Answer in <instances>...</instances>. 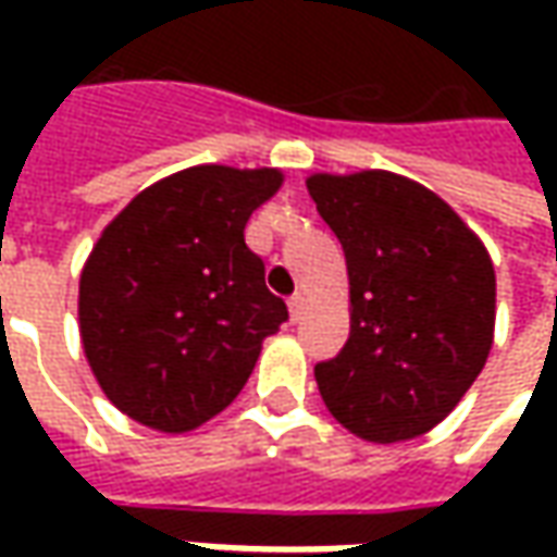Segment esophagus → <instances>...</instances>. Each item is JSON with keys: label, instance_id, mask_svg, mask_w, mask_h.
<instances>
[{"label": "esophagus", "instance_id": "obj_1", "mask_svg": "<svg viewBox=\"0 0 557 557\" xmlns=\"http://www.w3.org/2000/svg\"><path fill=\"white\" fill-rule=\"evenodd\" d=\"M304 310H307V297H304V294H294L288 300L290 322H300V319H304Z\"/></svg>", "mask_w": 557, "mask_h": 557}]
</instances>
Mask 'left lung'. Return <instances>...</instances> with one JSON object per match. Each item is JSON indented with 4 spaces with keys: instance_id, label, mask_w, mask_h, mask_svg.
Listing matches in <instances>:
<instances>
[{
    "instance_id": "obj_1",
    "label": "left lung",
    "mask_w": 557,
    "mask_h": 557,
    "mask_svg": "<svg viewBox=\"0 0 557 557\" xmlns=\"http://www.w3.org/2000/svg\"><path fill=\"white\" fill-rule=\"evenodd\" d=\"M350 275V337L315 384L350 434L399 443L449 416L486 366L496 272L449 203L387 170L312 173Z\"/></svg>"
}]
</instances>
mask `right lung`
<instances>
[{
  "label": "right lung",
  "instance_id": "1",
  "mask_svg": "<svg viewBox=\"0 0 557 557\" xmlns=\"http://www.w3.org/2000/svg\"><path fill=\"white\" fill-rule=\"evenodd\" d=\"M282 170L188 166L104 225L79 275V341L123 416L185 434L242 394L263 341L288 319L245 245Z\"/></svg>",
  "mask_w": 557,
  "mask_h": 557
}]
</instances>
